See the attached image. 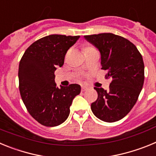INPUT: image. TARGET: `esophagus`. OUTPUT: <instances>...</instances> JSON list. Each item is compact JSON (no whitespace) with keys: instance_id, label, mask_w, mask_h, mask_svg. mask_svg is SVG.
<instances>
[{"instance_id":"esophagus-1","label":"esophagus","mask_w":156,"mask_h":156,"mask_svg":"<svg viewBox=\"0 0 156 156\" xmlns=\"http://www.w3.org/2000/svg\"><path fill=\"white\" fill-rule=\"evenodd\" d=\"M88 89V87L87 86H85V85H82L81 86V90L82 91H85V90H87Z\"/></svg>"}]
</instances>
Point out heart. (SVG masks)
Returning a JSON list of instances; mask_svg holds the SVG:
<instances>
[{"label": "heart", "instance_id": "b5f03b06", "mask_svg": "<svg viewBox=\"0 0 156 156\" xmlns=\"http://www.w3.org/2000/svg\"><path fill=\"white\" fill-rule=\"evenodd\" d=\"M90 48H93L92 47H90V46H86L83 48V51H87L89 50V49H90Z\"/></svg>", "mask_w": 156, "mask_h": 156}]
</instances>
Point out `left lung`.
<instances>
[{
    "instance_id": "8db88e82",
    "label": "left lung",
    "mask_w": 156,
    "mask_h": 156,
    "mask_svg": "<svg viewBox=\"0 0 156 156\" xmlns=\"http://www.w3.org/2000/svg\"><path fill=\"white\" fill-rule=\"evenodd\" d=\"M101 53V69L111 79L108 90L94 87L98 99L91 104L93 113L101 120L113 122L122 119L137 102L143 87L144 65L133 43L113 34L84 36Z\"/></svg>"
}]
</instances>
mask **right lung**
Wrapping results in <instances>:
<instances>
[{
  "label": "right lung",
  "mask_w": 156,
  "mask_h": 156,
  "mask_svg": "<svg viewBox=\"0 0 156 156\" xmlns=\"http://www.w3.org/2000/svg\"><path fill=\"white\" fill-rule=\"evenodd\" d=\"M80 36L53 34L33 43L19 67V91L27 111L41 124L56 126L68 118L70 105L80 93L78 84L58 88L55 71L64 64L65 55Z\"/></svg>",
  "instance_id": "add662e5"
}]
</instances>
